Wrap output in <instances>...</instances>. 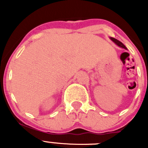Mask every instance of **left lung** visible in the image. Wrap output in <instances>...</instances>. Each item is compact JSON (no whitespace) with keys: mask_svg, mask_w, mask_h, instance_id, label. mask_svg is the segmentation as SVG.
<instances>
[{"mask_svg":"<svg viewBox=\"0 0 148 148\" xmlns=\"http://www.w3.org/2000/svg\"><path fill=\"white\" fill-rule=\"evenodd\" d=\"M110 40H112V41H113V43H115V44H116L117 46H119V47H121V48H124V49H127L126 47H125V46L121 42V41H119V40H117V39L114 38L110 37Z\"/></svg>","mask_w":148,"mask_h":148,"instance_id":"left-lung-1","label":"left lung"}]
</instances>
